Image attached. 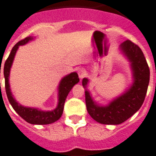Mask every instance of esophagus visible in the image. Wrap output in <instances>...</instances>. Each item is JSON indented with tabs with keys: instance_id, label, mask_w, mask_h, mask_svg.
I'll return each mask as SVG.
<instances>
[{
	"instance_id": "34e87169",
	"label": "esophagus",
	"mask_w": 156,
	"mask_h": 156,
	"mask_svg": "<svg viewBox=\"0 0 156 156\" xmlns=\"http://www.w3.org/2000/svg\"><path fill=\"white\" fill-rule=\"evenodd\" d=\"M78 77H79L80 79H82L83 78H85L86 75V70H85V69L82 68V67H80V68H78Z\"/></svg>"
}]
</instances>
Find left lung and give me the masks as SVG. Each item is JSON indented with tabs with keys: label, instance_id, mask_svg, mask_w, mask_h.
Here are the masks:
<instances>
[{
	"label": "left lung",
	"instance_id": "obj_1",
	"mask_svg": "<svg viewBox=\"0 0 156 156\" xmlns=\"http://www.w3.org/2000/svg\"><path fill=\"white\" fill-rule=\"evenodd\" d=\"M120 47L131 62L134 78L132 87L106 107L98 106L93 101L89 92H85L86 108L89 115L105 125L121 124L136 113L144 101L149 84V67L140 47L130 40L125 41ZM87 83V78H83L82 86L86 87Z\"/></svg>",
	"mask_w": 156,
	"mask_h": 156
}]
</instances>
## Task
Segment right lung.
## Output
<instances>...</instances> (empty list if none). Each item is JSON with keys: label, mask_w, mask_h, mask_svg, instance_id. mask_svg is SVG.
Listing matches in <instances>:
<instances>
[{"label": "right lung", "mask_w": 156, "mask_h": 156, "mask_svg": "<svg viewBox=\"0 0 156 156\" xmlns=\"http://www.w3.org/2000/svg\"><path fill=\"white\" fill-rule=\"evenodd\" d=\"M32 39L31 37H27L23 40L20 41L18 43H16L15 46L11 51L9 56L5 61V66H4V75L5 79V90L8 99L11 105L12 106L13 109L17 112L21 118L30 124L34 125H47L51 124L56 122L59 118L61 117L63 114V108H64V103L66 101L67 95L70 93V89H72L73 86L75 84L79 82L78 75L76 72L71 73L68 74L67 76L64 77L60 82L59 86V103H58L57 108L52 112H42L39 111L35 108H25L20 105V104L16 102V100L13 98L12 94L11 93L10 86L9 83V73H10V68L12 64L13 59H14L16 52L18 49L19 46L27 43L29 41ZM1 73V71H0Z\"/></svg>", "instance_id": "add662e5"}]
</instances>
